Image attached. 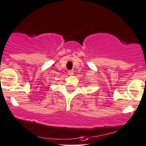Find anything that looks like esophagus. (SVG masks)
<instances>
[{"label":"esophagus","instance_id":"34e87169","mask_svg":"<svg viewBox=\"0 0 146 146\" xmlns=\"http://www.w3.org/2000/svg\"><path fill=\"white\" fill-rule=\"evenodd\" d=\"M68 74L70 75V76H72V75H73V70H69L68 71Z\"/></svg>","mask_w":146,"mask_h":146}]
</instances>
